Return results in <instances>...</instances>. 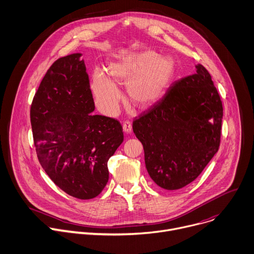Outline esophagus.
I'll list each match as a JSON object with an SVG mask.
<instances>
[{
	"label": "esophagus",
	"mask_w": 254,
	"mask_h": 254,
	"mask_svg": "<svg viewBox=\"0 0 254 254\" xmlns=\"http://www.w3.org/2000/svg\"><path fill=\"white\" fill-rule=\"evenodd\" d=\"M123 130H124V132L127 133V134L131 133V131H132V125H131V122H130V121H125V122L123 123Z\"/></svg>",
	"instance_id": "34e87169"
}]
</instances>
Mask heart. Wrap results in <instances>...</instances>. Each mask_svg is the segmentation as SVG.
<instances>
[{
	"mask_svg": "<svg viewBox=\"0 0 254 254\" xmlns=\"http://www.w3.org/2000/svg\"><path fill=\"white\" fill-rule=\"evenodd\" d=\"M176 72V63L170 56L153 50H143L107 65V74L96 71L92 91L99 108L115 115L123 94L118 85L127 87L130 102L141 109L156 104L167 92Z\"/></svg>",
	"mask_w": 254,
	"mask_h": 254,
	"instance_id": "b5f03b06",
	"label": "heart"
}]
</instances>
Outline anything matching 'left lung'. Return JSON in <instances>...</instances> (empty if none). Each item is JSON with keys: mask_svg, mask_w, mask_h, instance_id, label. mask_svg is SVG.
<instances>
[{"mask_svg": "<svg viewBox=\"0 0 254 254\" xmlns=\"http://www.w3.org/2000/svg\"><path fill=\"white\" fill-rule=\"evenodd\" d=\"M222 116L220 96L202 65L172 83L161 100L133 121L152 180L166 190L194 181L218 151Z\"/></svg>", "mask_w": 254, "mask_h": 254, "instance_id": "left-lung-1", "label": "left lung"}]
</instances>
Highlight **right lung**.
<instances>
[{
    "label": "right lung",
    "instance_id": "obj_1",
    "mask_svg": "<svg viewBox=\"0 0 254 254\" xmlns=\"http://www.w3.org/2000/svg\"><path fill=\"white\" fill-rule=\"evenodd\" d=\"M82 54L60 58L44 76L30 117L39 162L59 188L78 199L98 196L108 160L124 139L120 122L95 109Z\"/></svg>",
    "mask_w": 254,
    "mask_h": 254
}]
</instances>
